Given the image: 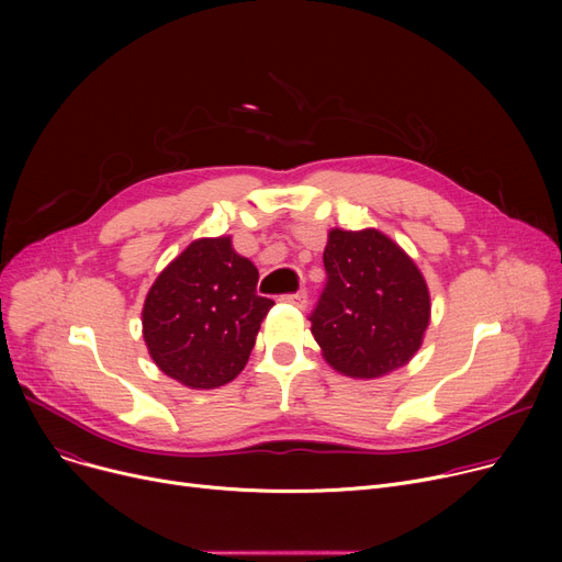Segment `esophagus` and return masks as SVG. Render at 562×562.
Segmentation results:
<instances>
[{
    "instance_id": "esophagus-1",
    "label": "esophagus",
    "mask_w": 562,
    "mask_h": 562,
    "mask_svg": "<svg viewBox=\"0 0 562 562\" xmlns=\"http://www.w3.org/2000/svg\"><path fill=\"white\" fill-rule=\"evenodd\" d=\"M282 301H286V303H291V305H296V307L305 310V307H307V291L301 289V291H296V293H289V296H284Z\"/></svg>"
}]
</instances>
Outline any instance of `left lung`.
Segmentation results:
<instances>
[{
    "instance_id": "left-lung-1",
    "label": "left lung",
    "mask_w": 562,
    "mask_h": 562,
    "mask_svg": "<svg viewBox=\"0 0 562 562\" xmlns=\"http://www.w3.org/2000/svg\"><path fill=\"white\" fill-rule=\"evenodd\" d=\"M328 282L312 312V335L341 375L375 380L405 367L430 323L428 284L380 229H330L323 250Z\"/></svg>"
}]
</instances>
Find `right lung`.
<instances>
[{"label": "right lung", "mask_w": 562, "mask_h": 562, "mask_svg": "<svg viewBox=\"0 0 562 562\" xmlns=\"http://www.w3.org/2000/svg\"><path fill=\"white\" fill-rule=\"evenodd\" d=\"M257 280L255 263L232 248V236L189 244L143 303V339L155 364L191 390H216L239 375L276 305L257 296Z\"/></svg>", "instance_id": "1"}]
</instances>
